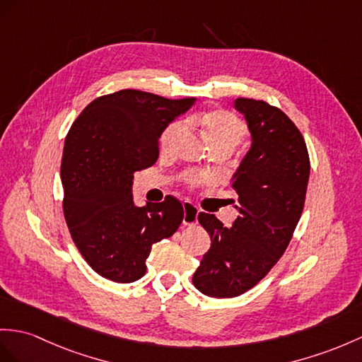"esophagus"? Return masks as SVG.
<instances>
[{
	"mask_svg": "<svg viewBox=\"0 0 362 362\" xmlns=\"http://www.w3.org/2000/svg\"><path fill=\"white\" fill-rule=\"evenodd\" d=\"M182 210H184V216H182V224L184 226H193L198 221V210L197 207L192 204V202L186 201L182 202Z\"/></svg>",
	"mask_w": 362,
	"mask_h": 362,
	"instance_id": "obj_1",
	"label": "esophagus"
}]
</instances>
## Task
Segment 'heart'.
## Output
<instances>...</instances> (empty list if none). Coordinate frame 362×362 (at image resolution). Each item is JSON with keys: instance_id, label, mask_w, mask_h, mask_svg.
Masks as SVG:
<instances>
[{"instance_id": "heart-1", "label": "heart", "mask_w": 362, "mask_h": 362, "mask_svg": "<svg viewBox=\"0 0 362 362\" xmlns=\"http://www.w3.org/2000/svg\"><path fill=\"white\" fill-rule=\"evenodd\" d=\"M190 121L202 127L207 138V143L214 151L224 147L232 151L233 147L241 143L245 134H247V127H245L244 122L232 112L223 109L198 113L195 117H192ZM184 130H186V122L184 121L170 122V124L164 129L160 139L161 151H170L173 144L176 143V139L182 135ZM207 181V178L201 176V178L192 180L190 186H198V184H204Z\"/></svg>"}]
</instances>
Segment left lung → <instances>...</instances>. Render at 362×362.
Masks as SVG:
<instances>
[{
	"instance_id": "1",
	"label": "left lung",
	"mask_w": 362,
	"mask_h": 362,
	"mask_svg": "<svg viewBox=\"0 0 362 362\" xmlns=\"http://www.w3.org/2000/svg\"><path fill=\"white\" fill-rule=\"evenodd\" d=\"M235 109L253 139L232 180L240 216L227 228L215 215H198L211 244L193 286L211 298L247 292L283 257L301 218L310 175L304 136L283 110L250 98H238Z\"/></svg>"
}]
</instances>
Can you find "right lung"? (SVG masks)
Masks as SVG:
<instances>
[{
    "label": "right lung",
    "instance_id": "obj_1",
    "mask_svg": "<svg viewBox=\"0 0 362 362\" xmlns=\"http://www.w3.org/2000/svg\"><path fill=\"white\" fill-rule=\"evenodd\" d=\"M193 101L124 89L93 100L70 127L61 160L64 218L79 253L103 278H143L152 245L182 223L180 199L167 195L136 207L132 184L135 172L156 163L163 130Z\"/></svg>",
    "mask_w": 362,
    "mask_h": 362
}]
</instances>
